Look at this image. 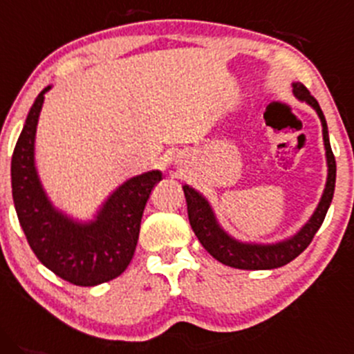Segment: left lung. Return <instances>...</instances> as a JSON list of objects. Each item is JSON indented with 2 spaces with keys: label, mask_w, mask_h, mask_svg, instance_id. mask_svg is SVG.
Returning <instances> with one entry per match:
<instances>
[{
  "label": "left lung",
  "mask_w": 354,
  "mask_h": 354,
  "mask_svg": "<svg viewBox=\"0 0 354 354\" xmlns=\"http://www.w3.org/2000/svg\"><path fill=\"white\" fill-rule=\"evenodd\" d=\"M295 95L299 100L308 102L313 109L316 110L323 124V138L324 147H326V158H328V182L326 189H324L323 197H321L319 205H317L316 212L309 219L308 224L304 225L299 232L291 239L279 242V244L272 245H257V244H242V242L234 241L229 237L217 224L216 217H214L212 209L207 204L204 197L194 190L189 185H184L185 201H187V212L189 222L192 225V230L196 232L197 239L204 245V249L210 256L216 257L217 261L225 266L236 269H248V271H263V269H276L281 266H286L296 259L301 252L311 244L313 237L317 232V229L323 224L324 217L329 209V204L333 201V194H335L336 184V160L335 153H333L331 145H329L328 137V125L326 118H324L323 110H321L319 103L309 90L301 83H295Z\"/></svg>",
  "instance_id": "1"
}]
</instances>
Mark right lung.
<instances>
[{
	"label": "right lung",
	"instance_id": "add662e5",
	"mask_svg": "<svg viewBox=\"0 0 354 354\" xmlns=\"http://www.w3.org/2000/svg\"><path fill=\"white\" fill-rule=\"evenodd\" d=\"M48 90L30 109L11 158L15 209L39 263L75 286H97L120 276L132 261L147 201L162 174L153 170L127 180L90 224H77L55 210L35 169V133Z\"/></svg>",
	"mask_w": 354,
	"mask_h": 354
}]
</instances>
